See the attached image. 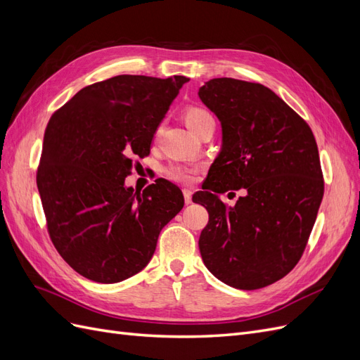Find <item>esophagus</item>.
Returning <instances> with one entry per match:
<instances>
[{
	"mask_svg": "<svg viewBox=\"0 0 360 360\" xmlns=\"http://www.w3.org/2000/svg\"><path fill=\"white\" fill-rule=\"evenodd\" d=\"M183 195H184V202L191 204L192 202V191L191 189H184Z\"/></svg>",
	"mask_w": 360,
	"mask_h": 360,
	"instance_id": "esophagus-1",
	"label": "esophagus"
}]
</instances>
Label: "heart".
<instances>
[{
	"label": "heart",
	"instance_id": "obj_1",
	"mask_svg": "<svg viewBox=\"0 0 360 360\" xmlns=\"http://www.w3.org/2000/svg\"><path fill=\"white\" fill-rule=\"evenodd\" d=\"M184 123L192 130V132L197 135L198 130L213 120L212 114L204 110L201 106H188L186 111L183 114ZM200 168L195 165H189V163H171L169 167L165 168V176L167 179L181 183V184H191L198 179Z\"/></svg>",
	"mask_w": 360,
	"mask_h": 360
}]
</instances>
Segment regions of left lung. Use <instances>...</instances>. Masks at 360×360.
Here are the masks:
<instances>
[{"label": "left lung", "mask_w": 360, "mask_h": 360, "mask_svg": "<svg viewBox=\"0 0 360 360\" xmlns=\"http://www.w3.org/2000/svg\"><path fill=\"white\" fill-rule=\"evenodd\" d=\"M198 96L222 127L205 191L192 197L209 212L202 261L226 285L267 287L299 263L317 219L324 193L317 143L307 122L261 84L214 78ZM238 188L245 197L233 207L220 201Z\"/></svg>", "instance_id": "8db88e82"}]
</instances>
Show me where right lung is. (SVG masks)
Masks as SVG:
<instances>
[{"label": "right lung", "instance_id": "1", "mask_svg": "<svg viewBox=\"0 0 360 360\" xmlns=\"http://www.w3.org/2000/svg\"><path fill=\"white\" fill-rule=\"evenodd\" d=\"M186 76L118 75L85 86L51 117L37 188L51 240L84 278L114 284L136 275L158 237L184 205L165 179L143 193L127 188Z\"/></svg>", "mask_w": 360, "mask_h": 360}]
</instances>
